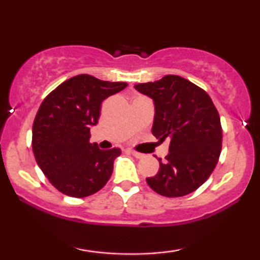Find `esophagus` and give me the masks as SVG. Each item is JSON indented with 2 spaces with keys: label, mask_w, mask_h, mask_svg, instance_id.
Listing matches in <instances>:
<instances>
[{
  "label": "esophagus",
  "mask_w": 260,
  "mask_h": 260,
  "mask_svg": "<svg viewBox=\"0 0 260 260\" xmlns=\"http://www.w3.org/2000/svg\"><path fill=\"white\" fill-rule=\"evenodd\" d=\"M128 151H129V153L132 154L133 156H136L137 159H140V157H143V156H144V155H143L142 153H138V151H136V150H132V149H128Z\"/></svg>",
  "instance_id": "esophagus-1"
}]
</instances>
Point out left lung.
Segmentation results:
<instances>
[{
  "label": "left lung",
  "mask_w": 260,
  "mask_h": 260,
  "mask_svg": "<svg viewBox=\"0 0 260 260\" xmlns=\"http://www.w3.org/2000/svg\"><path fill=\"white\" fill-rule=\"evenodd\" d=\"M134 88L154 101L151 133L170 140L169 154L160 162L149 187L164 197H183L208 180L221 153L220 116L207 91L180 76L136 84Z\"/></svg>",
  "instance_id": "obj_1"
}]
</instances>
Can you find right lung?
Returning <instances> with one entry per match:
<instances>
[{"instance_id": "obj_1", "label": "right lung", "mask_w": 260, "mask_h": 260, "mask_svg": "<svg viewBox=\"0 0 260 260\" xmlns=\"http://www.w3.org/2000/svg\"><path fill=\"white\" fill-rule=\"evenodd\" d=\"M123 82L79 74L59 84L41 103L32 124V151L39 168L61 193L84 198L110 180L121 149L101 150L89 142L103 101L123 90Z\"/></svg>"}]
</instances>
